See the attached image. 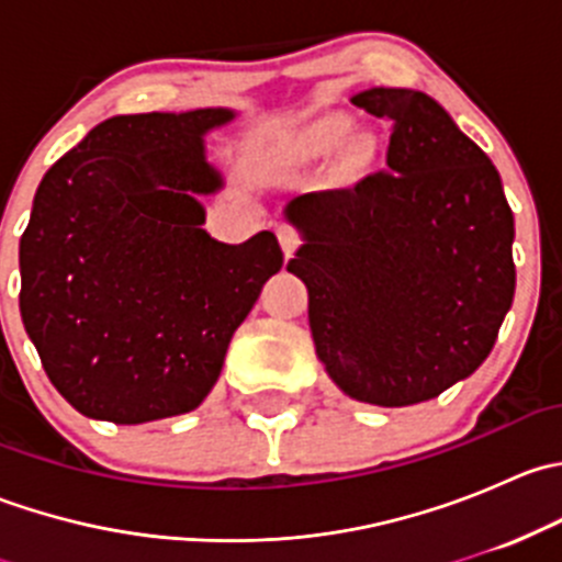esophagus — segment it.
<instances>
[{"label":"esophagus","mask_w":562,"mask_h":562,"mask_svg":"<svg viewBox=\"0 0 562 562\" xmlns=\"http://www.w3.org/2000/svg\"><path fill=\"white\" fill-rule=\"evenodd\" d=\"M277 239H280V247L282 252H285V258H291V255L299 249V245H302L296 231L288 228V225H280V228H277Z\"/></svg>","instance_id":"1"}]
</instances>
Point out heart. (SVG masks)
I'll return each instance as SVG.
<instances>
[{
  "label": "heart",
  "instance_id": "heart-1",
  "mask_svg": "<svg viewBox=\"0 0 562 562\" xmlns=\"http://www.w3.org/2000/svg\"><path fill=\"white\" fill-rule=\"evenodd\" d=\"M350 130H353V122L348 116H326L304 138V155H328L339 144H345ZM359 157H364V146L353 144L350 146V160H359Z\"/></svg>",
  "mask_w": 562,
  "mask_h": 562
}]
</instances>
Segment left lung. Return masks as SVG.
I'll return each mask as SVG.
<instances>
[{
	"label": "left lung",
	"mask_w": 562,
	"mask_h": 562,
	"mask_svg": "<svg viewBox=\"0 0 562 562\" xmlns=\"http://www.w3.org/2000/svg\"><path fill=\"white\" fill-rule=\"evenodd\" d=\"M394 122L386 168L293 198L288 271L307 285L317 361L345 396L435 400L473 375L512 310L514 214L497 168L438 100L370 87L350 98Z\"/></svg>",
	"instance_id": "left-lung-1"
}]
</instances>
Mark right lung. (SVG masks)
Wrapping results in <instances>:
<instances>
[{
    "mask_svg": "<svg viewBox=\"0 0 562 562\" xmlns=\"http://www.w3.org/2000/svg\"><path fill=\"white\" fill-rule=\"evenodd\" d=\"M234 108L111 116L48 168L21 236V321L56 391L89 418L146 424L201 405L282 249L214 239L225 187L206 135Z\"/></svg>",
    "mask_w": 562,
    "mask_h": 562,
    "instance_id": "obj_1",
    "label": "right lung"
}]
</instances>
